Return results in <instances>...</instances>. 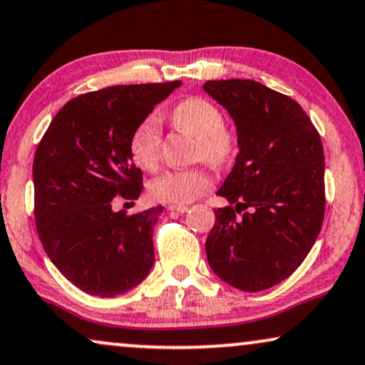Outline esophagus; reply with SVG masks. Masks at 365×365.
<instances>
[{"label": "esophagus", "mask_w": 365, "mask_h": 365, "mask_svg": "<svg viewBox=\"0 0 365 365\" xmlns=\"http://www.w3.org/2000/svg\"><path fill=\"white\" fill-rule=\"evenodd\" d=\"M168 210L177 212V213H185V212H188V207L187 205H170Z\"/></svg>", "instance_id": "34e87169"}]
</instances>
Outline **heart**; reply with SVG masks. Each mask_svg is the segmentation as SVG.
Listing matches in <instances>:
<instances>
[{"instance_id": "heart-1", "label": "heart", "mask_w": 365, "mask_h": 365, "mask_svg": "<svg viewBox=\"0 0 365 365\" xmlns=\"http://www.w3.org/2000/svg\"><path fill=\"white\" fill-rule=\"evenodd\" d=\"M172 121L183 132L197 138L195 157L215 167L227 165L237 150V137L223 123L220 108L202 96L180 101L172 111ZM130 155L140 168L157 170L162 158V128L157 116H147L130 137ZM212 175L203 165L182 170H168L150 185L152 195L160 202L185 205L212 188Z\"/></svg>"}]
</instances>
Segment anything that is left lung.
Returning a JSON list of instances; mask_svg holds the SVG:
<instances>
[{"mask_svg": "<svg viewBox=\"0 0 365 365\" xmlns=\"http://www.w3.org/2000/svg\"><path fill=\"white\" fill-rule=\"evenodd\" d=\"M203 90L235 121L240 148L217 192L230 205L215 210L207 259L228 285L259 292L292 275L317 240L325 212L322 140L297 101L259 81H207Z\"/></svg>", "mask_w": 365, "mask_h": 365, "instance_id": "1", "label": "left lung"}]
</instances>
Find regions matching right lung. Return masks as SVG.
I'll list each match as a JSON object with an SVG mask.
<instances>
[{"label":"right lung","mask_w":365,"mask_h":365,"mask_svg":"<svg viewBox=\"0 0 365 365\" xmlns=\"http://www.w3.org/2000/svg\"><path fill=\"white\" fill-rule=\"evenodd\" d=\"M182 81L118 85L90 91L58 111L33 160L35 223L58 270L86 294L115 297L138 285L155 262L153 227L163 207L126 215L142 170L130 137Z\"/></svg>","instance_id":"1"}]
</instances>
